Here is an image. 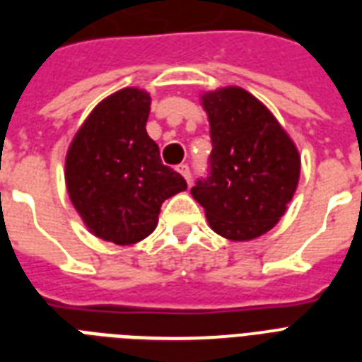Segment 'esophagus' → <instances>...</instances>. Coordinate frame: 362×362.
<instances>
[{
	"label": "esophagus",
	"instance_id": "esophagus-1",
	"mask_svg": "<svg viewBox=\"0 0 362 362\" xmlns=\"http://www.w3.org/2000/svg\"><path fill=\"white\" fill-rule=\"evenodd\" d=\"M178 173H180V175L184 176V178H186L187 184L192 182V169H189V165H187V163L178 165Z\"/></svg>",
	"mask_w": 362,
	"mask_h": 362
}]
</instances>
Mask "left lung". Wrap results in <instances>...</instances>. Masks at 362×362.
Masks as SVG:
<instances>
[{"label":"left lung","instance_id":"1","mask_svg":"<svg viewBox=\"0 0 362 362\" xmlns=\"http://www.w3.org/2000/svg\"><path fill=\"white\" fill-rule=\"evenodd\" d=\"M212 152L192 187L210 227L229 240H252L278 223L297 189L300 158L261 101L242 88L203 95Z\"/></svg>","mask_w":362,"mask_h":362}]
</instances>
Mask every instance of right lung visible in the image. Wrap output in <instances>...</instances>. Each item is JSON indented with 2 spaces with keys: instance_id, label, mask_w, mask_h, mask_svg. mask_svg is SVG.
Wrapping results in <instances>:
<instances>
[{
  "instance_id": "obj_1",
  "label": "right lung",
  "mask_w": 362,
  "mask_h": 362,
  "mask_svg": "<svg viewBox=\"0 0 362 362\" xmlns=\"http://www.w3.org/2000/svg\"><path fill=\"white\" fill-rule=\"evenodd\" d=\"M150 95L136 88L112 93L92 110L71 142L65 182L88 229L115 244H135L158 226L165 199L187 187L163 165L148 136Z\"/></svg>"
}]
</instances>
